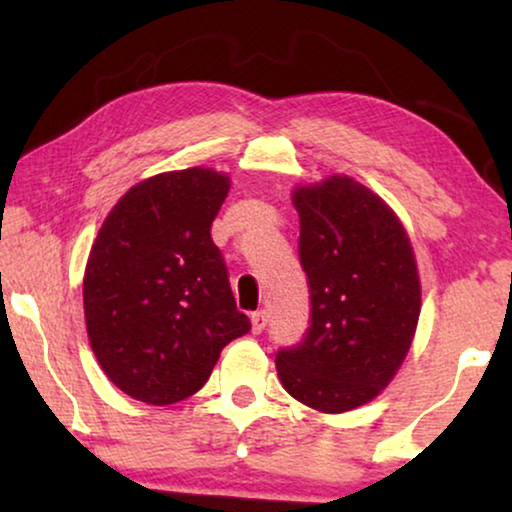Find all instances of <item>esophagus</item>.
<instances>
[{"mask_svg": "<svg viewBox=\"0 0 512 512\" xmlns=\"http://www.w3.org/2000/svg\"><path fill=\"white\" fill-rule=\"evenodd\" d=\"M250 322H253V334H259L266 327V313L264 311H255L250 315Z\"/></svg>", "mask_w": 512, "mask_h": 512, "instance_id": "obj_1", "label": "esophagus"}]
</instances>
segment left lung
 <instances>
[{
  "label": "left lung",
  "mask_w": 512,
  "mask_h": 512,
  "mask_svg": "<svg viewBox=\"0 0 512 512\" xmlns=\"http://www.w3.org/2000/svg\"><path fill=\"white\" fill-rule=\"evenodd\" d=\"M311 327L276 355L278 378L320 413L359 408L390 385L420 318V276L401 220L350 176L292 192Z\"/></svg>",
  "instance_id": "1"
}]
</instances>
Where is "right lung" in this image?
<instances>
[{"label":"right lung","instance_id":"right-lung-1","mask_svg":"<svg viewBox=\"0 0 512 512\" xmlns=\"http://www.w3.org/2000/svg\"><path fill=\"white\" fill-rule=\"evenodd\" d=\"M229 176L192 167L136 183L106 215L83 276L85 327L111 383L150 406L199 392L250 331L211 225Z\"/></svg>","mask_w":512,"mask_h":512}]
</instances>
